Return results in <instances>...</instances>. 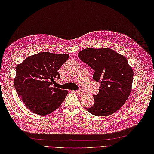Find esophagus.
Returning a JSON list of instances; mask_svg holds the SVG:
<instances>
[{"mask_svg":"<svg viewBox=\"0 0 154 154\" xmlns=\"http://www.w3.org/2000/svg\"><path fill=\"white\" fill-rule=\"evenodd\" d=\"M76 92L77 94H80V95H82V94H84V91H83L82 90H77V91H76Z\"/></svg>","mask_w":154,"mask_h":154,"instance_id":"esophagus-1","label":"esophagus"}]
</instances>
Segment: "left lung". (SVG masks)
I'll return each instance as SVG.
<instances>
[{
  "label": "left lung",
  "instance_id": "1",
  "mask_svg": "<svg viewBox=\"0 0 154 154\" xmlns=\"http://www.w3.org/2000/svg\"><path fill=\"white\" fill-rule=\"evenodd\" d=\"M78 57L94 70L93 79L101 82L95 103L86 108L91 114L104 117L118 111L125 104L132 90V68L125 57L109 48H88Z\"/></svg>",
  "mask_w": 154,
  "mask_h": 154
}]
</instances>
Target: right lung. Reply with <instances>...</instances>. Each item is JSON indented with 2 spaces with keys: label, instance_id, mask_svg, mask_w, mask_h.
Here are the masks:
<instances>
[{
  "label": "right lung",
  "instance_id": "add662e5",
  "mask_svg": "<svg viewBox=\"0 0 154 154\" xmlns=\"http://www.w3.org/2000/svg\"><path fill=\"white\" fill-rule=\"evenodd\" d=\"M68 54L42 52L29 56L16 66L14 84L26 107L38 115H49L59 108L67 90L53 87L58 70L68 60Z\"/></svg>",
  "mask_w": 154,
  "mask_h": 154
}]
</instances>
